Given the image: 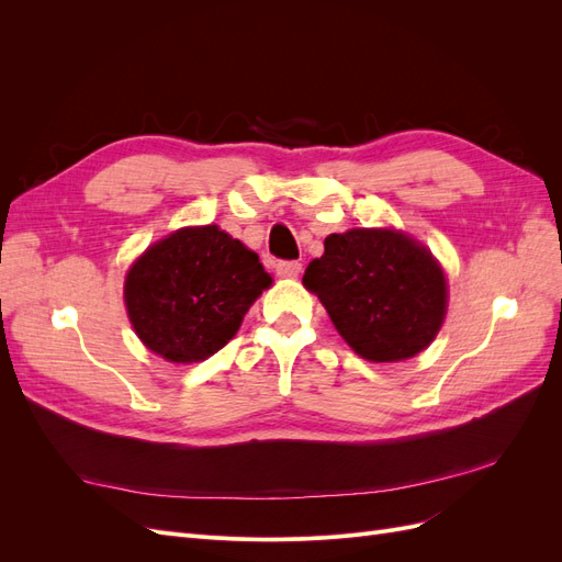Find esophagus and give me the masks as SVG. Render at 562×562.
<instances>
[{
  "label": "esophagus",
  "mask_w": 562,
  "mask_h": 562,
  "mask_svg": "<svg viewBox=\"0 0 562 562\" xmlns=\"http://www.w3.org/2000/svg\"><path fill=\"white\" fill-rule=\"evenodd\" d=\"M300 271H302V265L295 262V260H288V262H279L277 265V274L281 279H297Z\"/></svg>",
  "instance_id": "obj_1"
}]
</instances>
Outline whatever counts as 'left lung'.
<instances>
[{"instance_id":"obj_1","label":"left lung","mask_w":562,"mask_h":562,"mask_svg":"<svg viewBox=\"0 0 562 562\" xmlns=\"http://www.w3.org/2000/svg\"><path fill=\"white\" fill-rule=\"evenodd\" d=\"M302 283L345 342L368 361H405L443 326L448 283L434 255L396 229L330 234Z\"/></svg>"}]
</instances>
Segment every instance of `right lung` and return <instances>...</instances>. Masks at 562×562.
Returning <instances> with one entry per match:
<instances>
[{
  "label": "right lung",
  "mask_w": 562,
  "mask_h": 562,
  "mask_svg": "<svg viewBox=\"0 0 562 562\" xmlns=\"http://www.w3.org/2000/svg\"><path fill=\"white\" fill-rule=\"evenodd\" d=\"M269 285L258 252L239 239L217 225L182 227L133 262L124 302L149 351L171 363H196L229 342Z\"/></svg>",
  "instance_id": "right-lung-1"
}]
</instances>
